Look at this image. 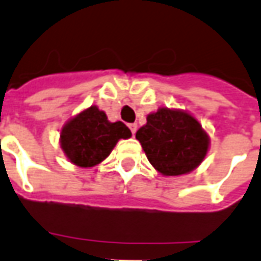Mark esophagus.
<instances>
[{
  "instance_id": "34e87169",
  "label": "esophagus",
  "mask_w": 261,
  "mask_h": 261,
  "mask_svg": "<svg viewBox=\"0 0 261 261\" xmlns=\"http://www.w3.org/2000/svg\"><path fill=\"white\" fill-rule=\"evenodd\" d=\"M128 127H130L131 133H133V136H134V134H136L137 128H138V125H137L136 123H133V124H130V125H128Z\"/></svg>"
}]
</instances>
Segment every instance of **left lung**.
Instances as JSON below:
<instances>
[{
    "mask_svg": "<svg viewBox=\"0 0 261 261\" xmlns=\"http://www.w3.org/2000/svg\"><path fill=\"white\" fill-rule=\"evenodd\" d=\"M149 164L164 176H181L197 169L210 149V136L200 121L180 109L159 108L137 131Z\"/></svg>",
    "mask_w": 261,
    "mask_h": 261,
    "instance_id": "8db88e82",
    "label": "left lung"
}]
</instances>
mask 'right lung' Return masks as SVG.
<instances>
[{"mask_svg": "<svg viewBox=\"0 0 261 261\" xmlns=\"http://www.w3.org/2000/svg\"><path fill=\"white\" fill-rule=\"evenodd\" d=\"M130 137V128L124 123L109 121L106 113L92 105L63 125L60 147L71 164L93 168L108 158L120 140Z\"/></svg>", "mask_w": 261, "mask_h": 261, "instance_id": "obj_1", "label": "right lung"}]
</instances>
